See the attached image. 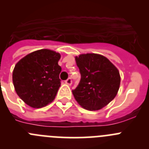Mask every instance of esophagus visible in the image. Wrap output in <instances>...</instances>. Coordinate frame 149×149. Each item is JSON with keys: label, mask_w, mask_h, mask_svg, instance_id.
Wrapping results in <instances>:
<instances>
[{"label": "esophagus", "mask_w": 149, "mask_h": 149, "mask_svg": "<svg viewBox=\"0 0 149 149\" xmlns=\"http://www.w3.org/2000/svg\"><path fill=\"white\" fill-rule=\"evenodd\" d=\"M65 83H66V84H68V85H71V84H72L71 79H70V78H69V79H67L66 81H65Z\"/></svg>", "instance_id": "esophagus-1"}]
</instances>
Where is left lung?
Segmentation results:
<instances>
[{
	"mask_svg": "<svg viewBox=\"0 0 149 149\" xmlns=\"http://www.w3.org/2000/svg\"><path fill=\"white\" fill-rule=\"evenodd\" d=\"M81 73V81L72 91L84 109L96 111L106 107L118 94L120 76L118 68L104 56L82 54L75 57Z\"/></svg>",
	"mask_w": 149,
	"mask_h": 149,
	"instance_id": "8db88e82",
	"label": "left lung"
}]
</instances>
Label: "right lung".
I'll return each mask as SVG.
<instances>
[{"label": "right lung", "instance_id": "right-lung-1", "mask_svg": "<svg viewBox=\"0 0 149 149\" xmlns=\"http://www.w3.org/2000/svg\"><path fill=\"white\" fill-rule=\"evenodd\" d=\"M61 54L50 49L31 52L15 65L12 81L17 95L32 108L47 106L61 86Z\"/></svg>", "mask_w": 149, "mask_h": 149}]
</instances>
